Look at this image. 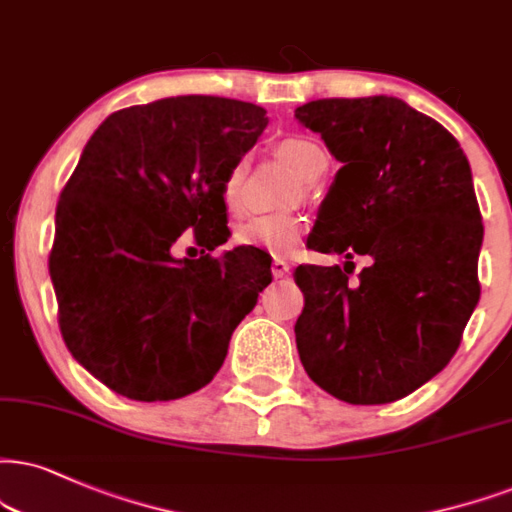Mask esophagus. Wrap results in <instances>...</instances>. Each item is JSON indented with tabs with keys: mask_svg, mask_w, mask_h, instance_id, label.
I'll return each mask as SVG.
<instances>
[{
	"mask_svg": "<svg viewBox=\"0 0 512 512\" xmlns=\"http://www.w3.org/2000/svg\"><path fill=\"white\" fill-rule=\"evenodd\" d=\"M287 273H289V263L282 261V258H275V261H273L275 280H280V277H287Z\"/></svg>",
	"mask_w": 512,
	"mask_h": 512,
	"instance_id": "obj_1",
	"label": "esophagus"
}]
</instances>
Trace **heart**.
<instances>
[{
    "instance_id": "heart-1",
    "label": "heart",
    "mask_w": 512,
    "mask_h": 512,
    "mask_svg": "<svg viewBox=\"0 0 512 512\" xmlns=\"http://www.w3.org/2000/svg\"><path fill=\"white\" fill-rule=\"evenodd\" d=\"M280 156L292 166L304 180H315L327 168V156L318 142L308 137H287L280 142ZM249 170V159L242 156L232 163L225 173L220 197L230 213H237L244 204V180ZM304 237V220L292 213H268V216H254L235 227L232 244L246 246V249H261L268 254H289Z\"/></svg>"
}]
</instances>
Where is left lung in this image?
<instances>
[{
	"mask_svg": "<svg viewBox=\"0 0 512 512\" xmlns=\"http://www.w3.org/2000/svg\"><path fill=\"white\" fill-rule=\"evenodd\" d=\"M296 118L342 161L308 246L349 258L294 270L299 358L334 399L399 401L449 365L479 301L470 163L444 125L394 97L318 99ZM353 255L371 258L356 281Z\"/></svg>",
	"mask_w": 512,
	"mask_h": 512,
	"instance_id": "8db88e82",
	"label": "left lung"
}]
</instances>
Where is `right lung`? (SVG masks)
<instances>
[{
	"instance_id": "right-lung-1",
	"label": "right lung",
	"mask_w": 512,
	"mask_h": 512,
	"mask_svg": "<svg viewBox=\"0 0 512 512\" xmlns=\"http://www.w3.org/2000/svg\"><path fill=\"white\" fill-rule=\"evenodd\" d=\"M266 123L256 104L189 94L111 113L82 149L49 275L68 351L116 394L170 401L204 387L273 282L258 249L206 254L230 235L225 173ZM187 229L205 256L178 262L169 249Z\"/></svg>"
}]
</instances>
